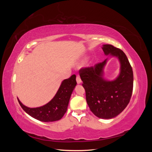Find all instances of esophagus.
<instances>
[{
	"instance_id": "1",
	"label": "esophagus",
	"mask_w": 152,
	"mask_h": 152,
	"mask_svg": "<svg viewBox=\"0 0 152 152\" xmlns=\"http://www.w3.org/2000/svg\"><path fill=\"white\" fill-rule=\"evenodd\" d=\"M76 80H77V84H80L81 83V79H80V77L79 75H77Z\"/></svg>"
}]
</instances>
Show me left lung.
<instances>
[{
	"mask_svg": "<svg viewBox=\"0 0 152 152\" xmlns=\"http://www.w3.org/2000/svg\"><path fill=\"white\" fill-rule=\"evenodd\" d=\"M102 49L106 55L116 56L120 61L121 73L117 79L107 81L103 78L107 59L93 66L80 68L79 74L91 111L96 117L107 119L118 115L129 103L133 89V72L121 49L110 44L103 45Z\"/></svg>",
	"mask_w": 152,
	"mask_h": 152,
	"instance_id": "1",
	"label": "left lung"
}]
</instances>
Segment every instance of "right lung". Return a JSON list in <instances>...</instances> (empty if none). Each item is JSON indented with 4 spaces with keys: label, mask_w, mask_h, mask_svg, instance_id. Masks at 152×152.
<instances>
[{
    "label": "right lung",
    "mask_w": 152,
    "mask_h": 152,
    "mask_svg": "<svg viewBox=\"0 0 152 152\" xmlns=\"http://www.w3.org/2000/svg\"><path fill=\"white\" fill-rule=\"evenodd\" d=\"M76 76L72 75L64 80L51 101L42 107L28 108L18 99L21 108L29 115L42 122H53L61 119L67 110L71 94L77 84Z\"/></svg>",
    "instance_id": "right-lung-1"
}]
</instances>
